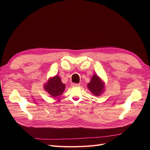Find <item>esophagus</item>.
I'll use <instances>...</instances> for the list:
<instances>
[{
  "label": "esophagus",
  "mask_w": 150,
  "mask_h": 150,
  "mask_svg": "<svg viewBox=\"0 0 150 150\" xmlns=\"http://www.w3.org/2000/svg\"><path fill=\"white\" fill-rule=\"evenodd\" d=\"M71 86H72V87H78V86H79V84H76V83H72Z\"/></svg>",
  "instance_id": "1"
}]
</instances>
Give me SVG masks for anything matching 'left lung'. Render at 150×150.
<instances>
[{
  "label": "left lung",
  "instance_id": "1",
  "mask_svg": "<svg viewBox=\"0 0 150 150\" xmlns=\"http://www.w3.org/2000/svg\"><path fill=\"white\" fill-rule=\"evenodd\" d=\"M88 88L95 96H99L104 91V83L97 74H94L88 84Z\"/></svg>",
  "mask_w": 150,
  "mask_h": 150
}]
</instances>
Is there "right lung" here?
Listing matches in <instances>:
<instances>
[{"instance_id":"right-lung-1","label":"right lung","mask_w":150,"mask_h":150,"mask_svg":"<svg viewBox=\"0 0 150 150\" xmlns=\"http://www.w3.org/2000/svg\"><path fill=\"white\" fill-rule=\"evenodd\" d=\"M44 88L52 97H57L63 93L66 86L62 83L60 77L56 75L49 79L44 84Z\"/></svg>"}]
</instances>
